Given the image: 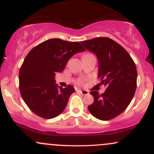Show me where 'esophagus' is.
Listing matches in <instances>:
<instances>
[{
    "label": "esophagus",
    "mask_w": 154,
    "mask_h": 154,
    "mask_svg": "<svg viewBox=\"0 0 154 154\" xmlns=\"http://www.w3.org/2000/svg\"><path fill=\"white\" fill-rule=\"evenodd\" d=\"M79 92L83 95H87L89 94V92H88V91H85V90H79Z\"/></svg>",
    "instance_id": "esophagus-1"
}]
</instances>
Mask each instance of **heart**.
<instances>
[{
	"mask_svg": "<svg viewBox=\"0 0 154 154\" xmlns=\"http://www.w3.org/2000/svg\"><path fill=\"white\" fill-rule=\"evenodd\" d=\"M88 55H91V54H85V55H84V56H88ZM84 56H83V57H84ZM84 79H79V80H78V84H79V85H82V84H84Z\"/></svg>",
	"mask_w": 154,
	"mask_h": 154,
	"instance_id": "b5f03b06",
	"label": "heart"
}]
</instances>
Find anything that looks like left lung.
<instances>
[{
    "mask_svg": "<svg viewBox=\"0 0 154 154\" xmlns=\"http://www.w3.org/2000/svg\"><path fill=\"white\" fill-rule=\"evenodd\" d=\"M98 59L100 84L106 89L102 94L92 91L94 101L88 110L97 119L107 121L119 116L128 108L137 88L135 63L122 46L109 38H95L81 41Z\"/></svg>",
    "mask_w": 154,
    "mask_h": 154,
    "instance_id": "1",
    "label": "left lung"
}]
</instances>
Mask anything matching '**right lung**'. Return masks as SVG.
Masks as SVG:
<instances>
[{"mask_svg": "<svg viewBox=\"0 0 154 154\" xmlns=\"http://www.w3.org/2000/svg\"><path fill=\"white\" fill-rule=\"evenodd\" d=\"M85 49L78 42L59 38L45 40L26 55L19 70V91L29 109L44 119H52L63 112L75 88L55 83L56 72L64 69L67 61Z\"/></svg>", "mask_w": 154, "mask_h": 154, "instance_id": "obj_1", "label": "right lung"}]
</instances>
